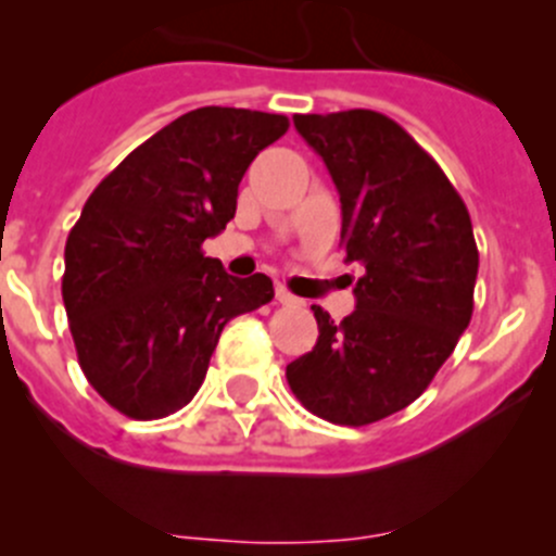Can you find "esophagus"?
<instances>
[{"label": "esophagus", "instance_id": "esophagus-1", "mask_svg": "<svg viewBox=\"0 0 556 556\" xmlns=\"http://www.w3.org/2000/svg\"><path fill=\"white\" fill-rule=\"evenodd\" d=\"M277 301L282 306H304V301H301L299 295L290 293L288 288H282V285H279V288H277Z\"/></svg>", "mask_w": 556, "mask_h": 556}]
</instances>
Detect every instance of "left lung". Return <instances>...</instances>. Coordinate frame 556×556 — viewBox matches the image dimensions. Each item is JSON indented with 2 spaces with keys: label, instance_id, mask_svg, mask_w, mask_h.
<instances>
[{
  "label": "left lung",
  "instance_id": "1",
  "mask_svg": "<svg viewBox=\"0 0 556 556\" xmlns=\"http://www.w3.org/2000/svg\"><path fill=\"white\" fill-rule=\"evenodd\" d=\"M341 199V247L366 268L355 312L317 317V344L285 371L293 395L333 425L379 422L417 401L473 314L479 274L465 201L441 166L374 110L295 115Z\"/></svg>",
  "mask_w": 556,
  "mask_h": 556
}]
</instances>
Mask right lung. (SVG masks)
Instances as JSON below:
<instances>
[{"instance_id":"obj_1","label":"right lung","mask_w":556,"mask_h":556,"mask_svg":"<svg viewBox=\"0 0 556 556\" xmlns=\"http://www.w3.org/2000/svg\"><path fill=\"white\" fill-rule=\"evenodd\" d=\"M285 115L201 106L126 155L83 206L64 250L77 361L93 390L131 419L190 403L228 319L274 299L266 274L228 277L201 244L237 215L255 155Z\"/></svg>"}]
</instances>
